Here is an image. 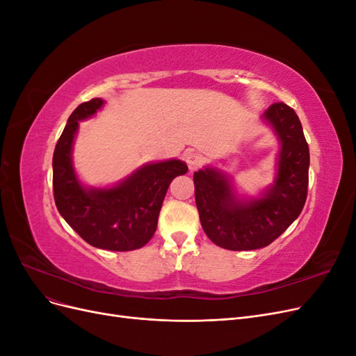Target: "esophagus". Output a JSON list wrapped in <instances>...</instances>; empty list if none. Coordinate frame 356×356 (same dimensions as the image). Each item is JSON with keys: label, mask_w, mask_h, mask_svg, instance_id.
<instances>
[{"label": "esophagus", "mask_w": 356, "mask_h": 356, "mask_svg": "<svg viewBox=\"0 0 356 356\" xmlns=\"http://www.w3.org/2000/svg\"><path fill=\"white\" fill-rule=\"evenodd\" d=\"M202 161H203V159H202V156H200L199 153L190 152V153L186 154V163H187V166H188L190 170L199 169V168L202 166Z\"/></svg>", "instance_id": "obj_1"}]
</instances>
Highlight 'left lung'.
I'll use <instances>...</instances> for the list:
<instances>
[{"label": "left lung", "instance_id": "obj_1", "mask_svg": "<svg viewBox=\"0 0 356 356\" xmlns=\"http://www.w3.org/2000/svg\"><path fill=\"white\" fill-rule=\"evenodd\" d=\"M281 143L273 186L260 197L241 199L232 178L215 168L195 172V196L202 227L224 250H260L277 239L303 209L309 184V145L296 111L284 102L263 114Z\"/></svg>", "mask_w": 356, "mask_h": 356}]
</instances>
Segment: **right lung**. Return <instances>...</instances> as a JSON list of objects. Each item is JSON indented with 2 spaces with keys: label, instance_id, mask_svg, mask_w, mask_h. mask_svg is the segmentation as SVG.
<instances>
[{
  "label": "right lung",
  "instance_id": "obj_1",
  "mask_svg": "<svg viewBox=\"0 0 356 356\" xmlns=\"http://www.w3.org/2000/svg\"><path fill=\"white\" fill-rule=\"evenodd\" d=\"M102 105L101 98H93L70 115L53 153V195L63 220L89 245L106 251H134L153 238L170 181L188 168L172 159L139 168L110 188L81 186L72 168L74 138L79 122Z\"/></svg>",
  "mask_w": 356,
  "mask_h": 356
}]
</instances>
